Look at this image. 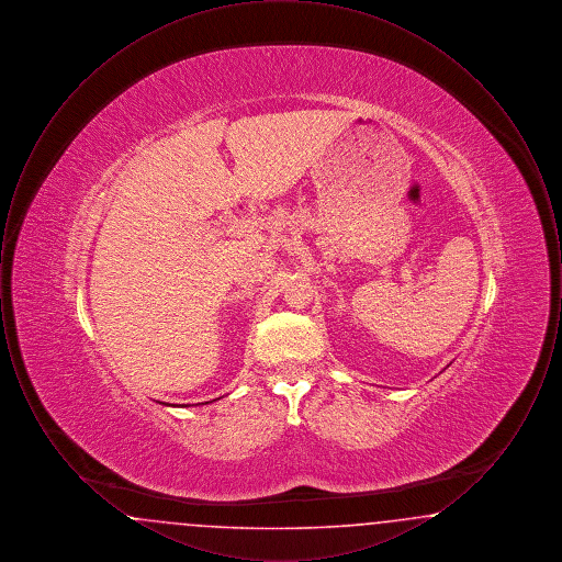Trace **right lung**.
Wrapping results in <instances>:
<instances>
[{
  "mask_svg": "<svg viewBox=\"0 0 562 562\" xmlns=\"http://www.w3.org/2000/svg\"><path fill=\"white\" fill-rule=\"evenodd\" d=\"M218 401V398H216ZM202 404H209V402H202ZM166 406H175V404H166Z\"/></svg>",
  "mask_w": 562,
  "mask_h": 562,
  "instance_id": "right-lung-1",
  "label": "right lung"
}]
</instances>
